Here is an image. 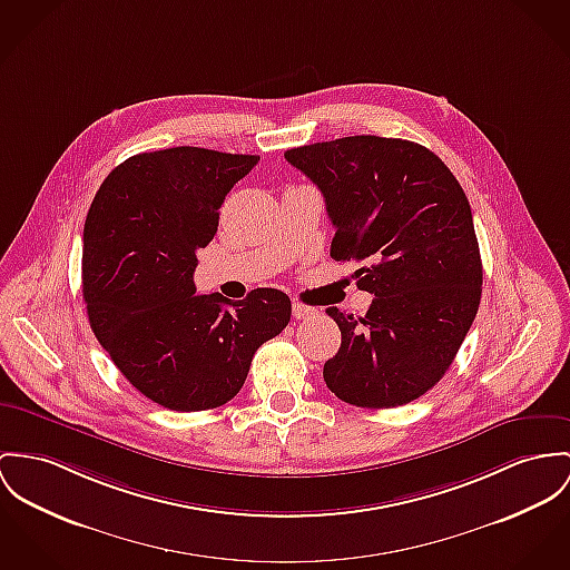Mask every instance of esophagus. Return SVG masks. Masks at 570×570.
Segmentation results:
<instances>
[{
  "mask_svg": "<svg viewBox=\"0 0 570 570\" xmlns=\"http://www.w3.org/2000/svg\"><path fill=\"white\" fill-rule=\"evenodd\" d=\"M314 314H316V307L306 306V304H299V302L293 304V316L297 321H306V318H312Z\"/></svg>",
  "mask_w": 570,
  "mask_h": 570,
  "instance_id": "esophagus-1",
  "label": "esophagus"
}]
</instances>
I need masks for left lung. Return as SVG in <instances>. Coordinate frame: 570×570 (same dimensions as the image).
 Listing matches in <instances>:
<instances>
[{
  "instance_id": "left-lung-1",
  "label": "left lung",
  "mask_w": 570,
  "mask_h": 570,
  "mask_svg": "<svg viewBox=\"0 0 570 570\" xmlns=\"http://www.w3.org/2000/svg\"><path fill=\"white\" fill-rule=\"evenodd\" d=\"M284 158L323 193L336 227L330 256L368 261L357 288L364 316L327 307L343 343L323 366L338 399L396 407L428 393L451 366L482 299V258L469 199L428 147L345 136Z\"/></svg>"
}]
</instances>
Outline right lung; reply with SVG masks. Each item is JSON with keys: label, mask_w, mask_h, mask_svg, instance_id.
<instances>
[{"label": "right lung", "mask_w": 570, "mask_h": 570, "mask_svg": "<svg viewBox=\"0 0 570 570\" xmlns=\"http://www.w3.org/2000/svg\"><path fill=\"white\" fill-rule=\"evenodd\" d=\"M261 156L204 147L136 154L99 186L85 223L88 321L136 391L176 412L213 410L243 389L254 353L291 321V299L195 295L197 252L232 186Z\"/></svg>", "instance_id": "1"}]
</instances>
